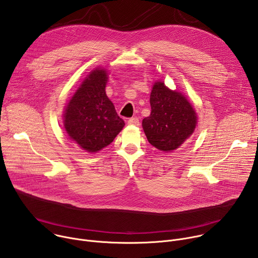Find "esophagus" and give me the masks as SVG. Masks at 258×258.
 <instances>
[{
    "instance_id": "1",
    "label": "esophagus",
    "mask_w": 258,
    "mask_h": 258,
    "mask_svg": "<svg viewBox=\"0 0 258 258\" xmlns=\"http://www.w3.org/2000/svg\"><path fill=\"white\" fill-rule=\"evenodd\" d=\"M127 123H128L130 125H139L140 120H139L138 117H132V118H130V119L127 120Z\"/></svg>"
}]
</instances>
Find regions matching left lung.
<instances>
[{
  "instance_id": "obj_1",
  "label": "left lung",
  "mask_w": 258,
  "mask_h": 258,
  "mask_svg": "<svg viewBox=\"0 0 258 258\" xmlns=\"http://www.w3.org/2000/svg\"><path fill=\"white\" fill-rule=\"evenodd\" d=\"M151 113L142 125L149 143L160 151H173L194 132L197 124L195 109L180 93L171 91L163 82L154 84Z\"/></svg>"
}]
</instances>
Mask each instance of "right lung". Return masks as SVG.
Wrapping results in <instances>:
<instances>
[{
  "instance_id": "obj_1",
  "label": "right lung",
  "mask_w": 258,
  "mask_h": 258,
  "mask_svg": "<svg viewBox=\"0 0 258 258\" xmlns=\"http://www.w3.org/2000/svg\"><path fill=\"white\" fill-rule=\"evenodd\" d=\"M107 73L95 69L84 80L65 108L64 127L69 138L90 153L112 143L124 126L106 95Z\"/></svg>"
}]
</instances>
